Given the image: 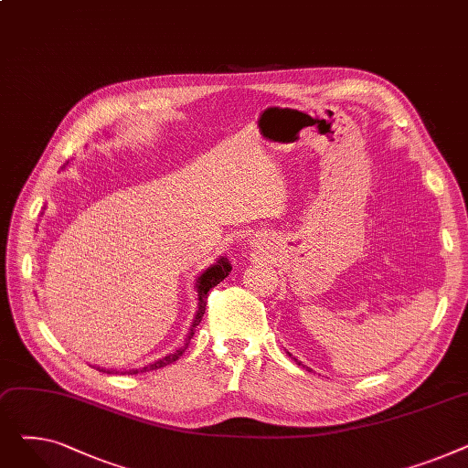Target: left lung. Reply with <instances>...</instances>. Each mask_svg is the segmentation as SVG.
<instances>
[{
    "label": "left lung",
    "mask_w": 468,
    "mask_h": 468,
    "mask_svg": "<svg viewBox=\"0 0 468 468\" xmlns=\"http://www.w3.org/2000/svg\"><path fill=\"white\" fill-rule=\"evenodd\" d=\"M296 362H298V360H296ZM298 364H300V362H298Z\"/></svg>",
    "instance_id": "left-lung-1"
}]
</instances>
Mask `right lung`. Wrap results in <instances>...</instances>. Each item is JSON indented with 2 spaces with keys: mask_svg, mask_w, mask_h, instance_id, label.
Wrapping results in <instances>:
<instances>
[{
  "mask_svg": "<svg viewBox=\"0 0 468 468\" xmlns=\"http://www.w3.org/2000/svg\"><path fill=\"white\" fill-rule=\"evenodd\" d=\"M229 271H231V263H229L226 258H221V260L216 261V265L208 267L207 271L199 277V281H197V292H199V307H197L195 321H193V324H191V328H189V334H187V337H186L184 346H182L176 353H172V355H168V356H165V358H161V360H157V362H154V364H147V366L142 367V370H131V372H127V374L152 372V370H159V367H165L166 364L176 362V360L182 356V353L187 349L189 341H191V337H193V334H195V328L199 326V323L203 321L205 309H207V298H208L210 288H214L216 284H219L221 281H224V279L229 275ZM101 372H106V370H101ZM113 372H115V370H113ZM108 374H112V372H108Z\"/></svg>",
  "mask_w": 468,
  "mask_h": 468,
  "instance_id": "add662e5",
  "label": "right lung"
}]
</instances>
